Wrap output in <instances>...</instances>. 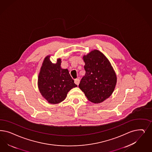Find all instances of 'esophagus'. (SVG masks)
Instances as JSON below:
<instances>
[{
	"mask_svg": "<svg viewBox=\"0 0 152 152\" xmlns=\"http://www.w3.org/2000/svg\"><path fill=\"white\" fill-rule=\"evenodd\" d=\"M79 82H80V80L79 79H75L74 80V83L76 84L77 85H78L79 84Z\"/></svg>",
	"mask_w": 152,
	"mask_h": 152,
	"instance_id": "34e87169",
	"label": "esophagus"
}]
</instances>
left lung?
I'll return each instance as SVG.
<instances>
[{
    "mask_svg": "<svg viewBox=\"0 0 152 152\" xmlns=\"http://www.w3.org/2000/svg\"><path fill=\"white\" fill-rule=\"evenodd\" d=\"M85 75L79 87L91 102H102L113 93L117 77L111 64L101 52L94 50L83 57Z\"/></svg>",
    "mask_w": 152,
    "mask_h": 152,
    "instance_id": "obj_1",
    "label": "left lung"
}]
</instances>
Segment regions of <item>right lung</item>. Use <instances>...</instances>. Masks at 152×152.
I'll return each mask as SVG.
<instances>
[{
  "instance_id": "obj_1",
  "label": "right lung",
  "mask_w": 152,
  "mask_h": 152,
  "mask_svg": "<svg viewBox=\"0 0 152 152\" xmlns=\"http://www.w3.org/2000/svg\"><path fill=\"white\" fill-rule=\"evenodd\" d=\"M47 56L43 61L38 78V87L44 98L49 103H60L66 98L72 88L77 87L67 69L61 68V59L56 64Z\"/></svg>"
}]
</instances>
